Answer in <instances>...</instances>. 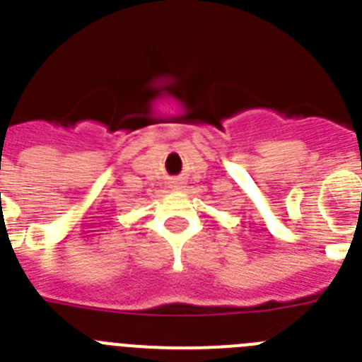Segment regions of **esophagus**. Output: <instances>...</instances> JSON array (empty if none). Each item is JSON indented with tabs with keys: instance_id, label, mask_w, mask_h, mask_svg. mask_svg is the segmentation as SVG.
Instances as JSON below:
<instances>
[{
	"instance_id": "34e87169",
	"label": "esophagus",
	"mask_w": 362,
	"mask_h": 362,
	"mask_svg": "<svg viewBox=\"0 0 362 362\" xmlns=\"http://www.w3.org/2000/svg\"><path fill=\"white\" fill-rule=\"evenodd\" d=\"M181 185H183V183H181V181H177V183H175L174 187H175V188H181Z\"/></svg>"
}]
</instances>
